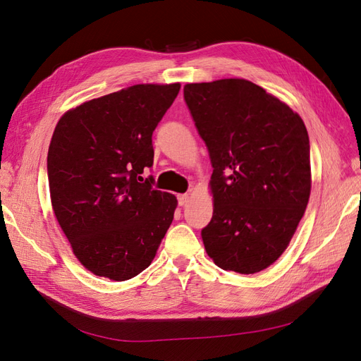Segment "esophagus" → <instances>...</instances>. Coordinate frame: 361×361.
I'll return each mask as SVG.
<instances>
[{
    "label": "esophagus",
    "mask_w": 361,
    "mask_h": 361,
    "mask_svg": "<svg viewBox=\"0 0 361 361\" xmlns=\"http://www.w3.org/2000/svg\"><path fill=\"white\" fill-rule=\"evenodd\" d=\"M178 202H179L180 206H185V204L190 202V195L188 194H180L179 197H178Z\"/></svg>",
    "instance_id": "1"
}]
</instances>
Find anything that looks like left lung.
<instances>
[{
    "label": "left lung",
    "instance_id": "left-lung-1",
    "mask_svg": "<svg viewBox=\"0 0 361 361\" xmlns=\"http://www.w3.org/2000/svg\"><path fill=\"white\" fill-rule=\"evenodd\" d=\"M183 97L214 167L206 253L221 269L255 274L283 255L307 207V129L285 102L247 80L187 84Z\"/></svg>",
    "mask_w": 361,
    "mask_h": 361
}]
</instances>
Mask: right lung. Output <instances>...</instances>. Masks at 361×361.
<instances>
[{"mask_svg": "<svg viewBox=\"0 0 361 361\" xmlns=\"http://www.w3.org/2000/svg\"><path fill=\"white\" fill-rule=\"evenodd\" d=\"M180 84H137L64 113L48 150L54 214L73 255L116 281L145 271L178 200L141 174L154 164L152 134Z\"/></svg>", "mask_w": 361, "mask_h": 361, "instance_id": "obj_1", "label": "right lung"}]
</instances>
